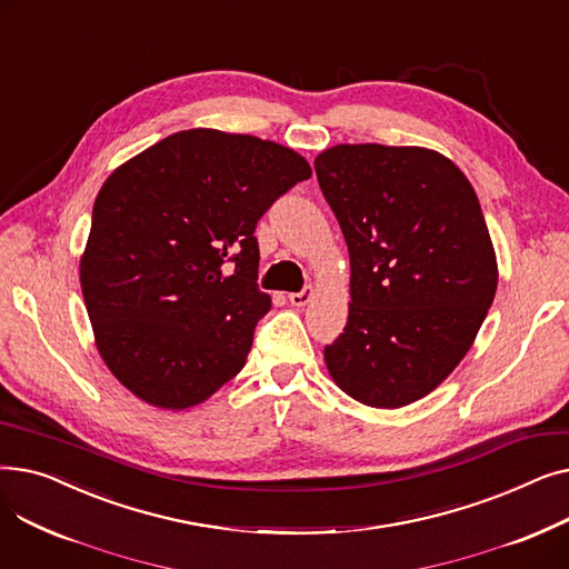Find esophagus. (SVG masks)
Segmentation results:
<instances>
[{
  "label": "esophagus",
  "mask_w": 569,
  "mask_h": 569,
  "mask_svg": "<svg viewBox=\"0 0 569 569\" xmlns=\"http://www.w3.org/2000/svg\"><path fill=\"white\" fill-rule=\"evenodd\" d=\"M311 300H313V288H311V286H307V288L300 290V292H290V295H288V302H290L292 307H307Z\"/></svg>",
  "instance_id": "obj_1"
}]
</instances>
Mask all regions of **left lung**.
<instances>
[{
	"label": "left lung",
	"instance_id": "1",
	"mask_svg": "<svg viewBox=\"0 0 569 569\" xmlns=\"http://www.w3.org/2000/svg\"><path fill=\"white\" fill-rule=\"evenodd\" d=\"M313 166L350 253L348 322L325 365L355 401L408 406L457 369L493 302L480 200L427 147L337 144Z\"/></svg>",
	"mask_w": 569,
	"mask_h": 569
}]
</instances>
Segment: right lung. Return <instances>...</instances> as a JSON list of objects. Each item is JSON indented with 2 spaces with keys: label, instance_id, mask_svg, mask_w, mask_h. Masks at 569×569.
<instances>
[{
  "label": "right lung",
  "instance_id": "obj_1",
  "mask_svg": "<svg viewBox=\"0 0 569 569\" xmlns=\"http://www.w3.org/2000/svg\"><path fill=\"white\" fill-rule=\"evenodd\" d=\"M309 177L307 159L279 142L189 129L106 179L80 286L97 348L129 392L184 410L242 371L272 307L256 283V223Z\"/></svg>",
  "mask_w": 569,
  "mask_h": 569
}]
</instances>
